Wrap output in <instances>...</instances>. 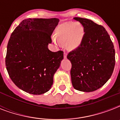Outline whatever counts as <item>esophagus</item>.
<instances>
[{"instance_id":"esophagus-1","label":"esophagus","mask_w":120,"mask_h":120,"mask_svg":"<svg viewBox=\"0 0 120 120\" xmlns=\"http://www.w3.org/2000/svg\"><path fill=\"white\" fill-rule=\"evenodd\" d=\"M67 53L65 52H64V58H67Z\"/></svg>"}]
</instances>
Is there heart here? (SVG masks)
I'll list each match as a JSON object with an SVG mask.
<instances>
[{"label":"heart","mask_w":120,"mask_h":120,"mask_svg":"<svg viewBox=\"0 0 120 120\" xmlns=\"http://www.w3.org/2000/svg\"><path fill=\"white\" fill-rule=\"evenodd\" d=\"M84 28L80 23L67 22L61 24L55 32V37L60 43H66L70 50L80 47L84 37Z\"/></svg>","instance_id":"1"}]
</instances>
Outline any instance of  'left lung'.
Masks as SVG:
<instances>
[{
  "instance_id": "left-lung-1",
  "label": "left lung",
  "mask_w": 120,
  "mask_h": 120,
  "mask_svg": "<svg viewBox=\"0 0 120 120\" xmlns=\"http://www.w3.org/2000/svg\"><path fill=\"white\" fill-rule=\"evenodd\" d=\"M73 19L83 25L85 34L80 47L67 55L71 64V83L75 90L91 92L112 76L115 65L113 43L102 25L84 18Z\"/></svg>"
}]
</instances>
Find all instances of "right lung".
<instances>
[{
  "label": "right lung",
  "mask_w": 120,
  "mask_h": 120,
  "mask_svg": "<svg viewBox=\"0 0 120 120\" xmlns=\"http://www.w3.org/2000/svg\"><path fill=\"white\" fill-rule=\"evenodd\" d=\"M59 19H27L12 33L7 44L5 66L17 87L41 95L52 87L53 75L64 59V52L48 49Z\"/></svg>",
  "instance_id": "1"
}]
</instances>
